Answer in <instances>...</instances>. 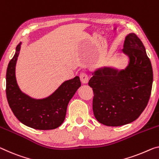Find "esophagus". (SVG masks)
Returning <instances> with one entry per match:
<instances>
[{"instance_id":"esophagus-1","label":"esophagus","mask_w":159,"mask_h":159,"mask_svg":"<svg viewBox=\"0 0 159 159\" xmlns=\"http://www.w3.org/2000/svg\"><path fill=\"white\" fill-rule=\"evenodd\" d=\"M80 80H81V82L83 83V84H87L88 81H89V76H88L87 73L82 72L80 75Z\"/></svg>"}]
</instances>
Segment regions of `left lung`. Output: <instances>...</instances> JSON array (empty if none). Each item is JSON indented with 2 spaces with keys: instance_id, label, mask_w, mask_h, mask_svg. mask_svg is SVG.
I'll list each match as a JSON object with an SVG mask.
<instances>
[{
  "instance_id": "left-lung-1",
  "label": "left lung",
  "mask_w": 159,
  "mask_h": 159,
  "mask_svg": "<svg viewBox=\"0 0 159 159\" xmlns=\"http://www.w3.org/2000/svg\"><path fill=\"white\" fill-rule=\"evenodd\" d=\"M122 52L129 58L125 69L99 68L88 83L94 92L95 118L109 126L125 125L139 118L147 106L152 89V66L136 34L126 35Z\"/></svg>"
}]
</instances>
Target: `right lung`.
Segmentation results:
<instances>
[{
    "label": "right lung",
    "instance_id": "1",
    "mask_svg": "<svg viewBox=\"0 0 159 159\" xmlns=\"http://www.w3.org/2000/svg\"><path fill=\"white\" fill-rule=\"evenodd\" d=\"M22 43L17 45L16 53L10 61L6 72V97L14 115L21 123L39 130L54 129L63 123L67 105L80 86L76 76L62 83L53 93L43 99H33L23 93L16 77V65Z\"/></svg>",
    "mask_w": 159,
    "mask_h": 159
}]
</instances>
